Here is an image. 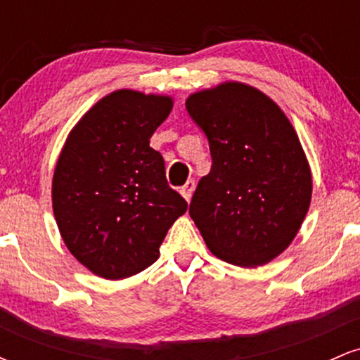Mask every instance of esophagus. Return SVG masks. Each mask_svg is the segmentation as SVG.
I'll return each instance as SVG.
<instances>
[{
    "instance_id": "34e87169",
    "label": "esophagus",
    "mask_w": 360,
    "mask_h": 360,
    "mask_svg": "<svg viewBox=\"0 0 360 360\" xmlns=\"http://www.w3.org/2000/svg\"><path fill=\"white\" fill-rule=\"evenodd\" d=\"M194 188H196V183H194L193 179H189L188 183H186V184L183 186V188L179 189L181 194H183V198H184L186 201L191 200V196H193V193H194Z\"/></svg>"
}]
</instances>
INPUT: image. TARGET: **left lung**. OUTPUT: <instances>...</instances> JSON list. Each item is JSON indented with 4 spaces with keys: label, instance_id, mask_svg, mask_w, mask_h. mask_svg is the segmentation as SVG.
I'll list each match as a JSON object with an SVG mask.
<instances>
[{
    "label": "left lung",
    "instance_id": "obj_1",
    "mask_svg": "<svg viewBox=\"0 0 360 360\" xmlns=\"http://www.w3.org/2000/svg\"><path fill=\"white\" fill-rule=\"evenodd\" d=\"M186 110L213 159L189 205L206 247L233 266L271 262L311 203V169L295 127L266 93L238 81L189 94Z\"/></svg>",
    "mask_w": 360,
    "mask_h": 360
}]
</instances>
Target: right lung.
I'll use <instances>...</instances> for the list:
<instances>
[{"instance_id": "1", "label": "right lung", "mask_w": 360, "mask_h": 360, "mask_svg": "<svg viewBox=\"0 0 360 360\" xmlns=\"http://www.w3.org/2000/svg\"><path fill=\"white\" fill-rule=\"evenodd\" d=\"M172 105L167 94L117 89L65 139L53 169V217L69 252L100 278L125 279L152 266L167 230L188 210L150 147Z\"/></svg>"}]
</instances>
